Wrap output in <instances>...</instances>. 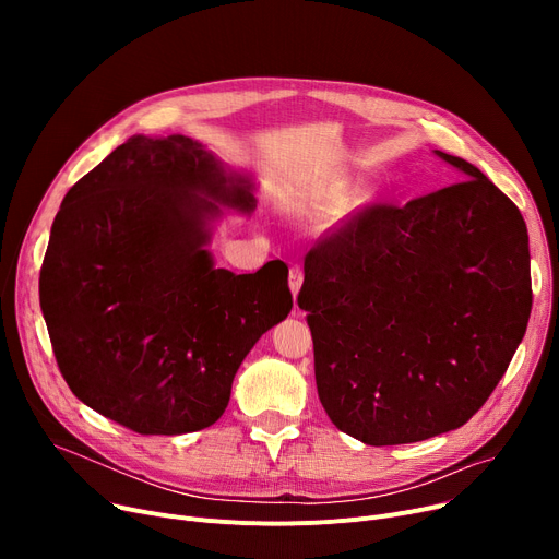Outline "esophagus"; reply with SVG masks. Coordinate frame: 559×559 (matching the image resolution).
<instances>
[{
	"instance_id": "34e87169",
	"label": "esophagus",
	"mask_w": 559,
	"mask_h": 559,
	"mask_svg": "<svg viewBox=\"0 0 559 559\" xmlns=\"http://www.w3.org/2000/svg\"><path fill=\"white\" fill-rule=\"evenodd\" d=\"M289 289H292V295H295V299H297V295H299V289H301V285H304V267L301 264H292L289 267Z\"/></svg>"
}]
</instances>
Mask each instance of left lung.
Wrapping results in <instances>:
<instances>
[{
	"label": "left lung",
	"instance_id": "8db88e82",
	"mask_svg": "<svg viewBox=\"0 0 559 559\" xmlns=\"http://www.w3.org/2000/svg\"><path fill=\"white\" fill-rule=\"evenodd\" d=\"M460 179L376 203L304 262L319 401L369 447L413 444L472 419L503 378L533 308L516 205L464 158Z\"/></svg>",
	"mask_w": 559,
	"mask_h": 559
}]
</instances>
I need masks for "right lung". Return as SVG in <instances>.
Segmentation results:
<instances>
[{"instance_id":"obj_1","label":"right lung","mask_w":559,"mask_h":559,"mask_svg":"<svg viewBox=\"0 0 559 559\" xmlns=\"http://www.w3.org/2000/svg\"><path fill=\"white\" fill-rule=\"evenodd\" d=\"M249 176L186 135H133L66 194L40 270L53 356L79 401L140 435L213 426L253 344L292 310L287 267L217 270Z\"/></svg>"}]
</instances>
